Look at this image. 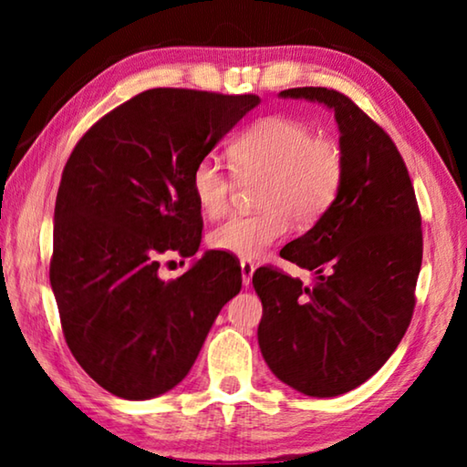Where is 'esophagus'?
I'll return each instance as SVG.
<instances>
[{
  "instance_id": "1",
  "label": "esophagus",
  "mask_w": 467,
  "mask_h": 467,
  "mask_svg": "<svg viewBox=\"0 0 467 467\" xmlns=\"http://www.w3.org/2000/svg\"><path fill=\"white\" fill-rule=\"evenodd\" d=\"M253 272H255V265L249 259H243L241 262V274H243V286H249L251 278H253Z\"/></svg>"
}]
</instances>
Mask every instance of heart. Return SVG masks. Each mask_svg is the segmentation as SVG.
I'll list each match as a JSON object with an SVG mask.
<instances>
[{
  "mask_svg": "<svg viewBox=\"0 0 467 467\" xmlns=\"http://www.w3.org/2000/svg\"><path fill=\"white\" fill-rule=\"evenodd\" d=\"M231 167L214 156L193 164L192 193L205 216L224 214L236 179H259L255 214H234L210 233V247L243 259H257L288 234L290 224H317L336 203L346 177L337 141L317 138L292 117H265L241 131L231 144Z\"/></svg>",
  "mask_w": 467,
  "mask_h": 467,
  "instance_id": "heart-1",
  "label": "heart"
}]
</instances>
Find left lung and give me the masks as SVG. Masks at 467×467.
Wrapping results in <instances>:
<instances>
[{"label": "left lung", "instance_id": "8db88e82", "mask_svg": "<svg viewBox=\"0 0 467 467\" xmlns=\"http://www.w3.org/2000/svg\"><path fill=\"white\" fill-rule=\"evenodd\" d=\"M280 97L334 110L346 177L327 214L280 251L317 274L313 286L275 267L253 274L264 305L257 339L280 381L313 398H336L373 377L412 321L420 210L404 158L357 102L321 86Z\"/></svg>", "mask_w": 467, "mask_h": 467}]
</instances>
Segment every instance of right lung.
<instances>
[{
	"mask_svg": "<svg viewBox=\"0 0 467 467\" xmlns=\"http://www.w3.org/2000/svg\"><path fill=\"white\" fill-rule=\"evenodd\" d=\"M257 105L255 94L152 88L94 123L67 158L49 280L67 348L117 398L150 400L183 381L239 295L241 267L220 253L177 280L158 267L167 253L200 249L193 164Z\"/></svg>",
	"mask_w": 467,
	"mask_h": 467,
	"instance_id": "obj_1",
	"label": "right lung"
}]
</instances>
